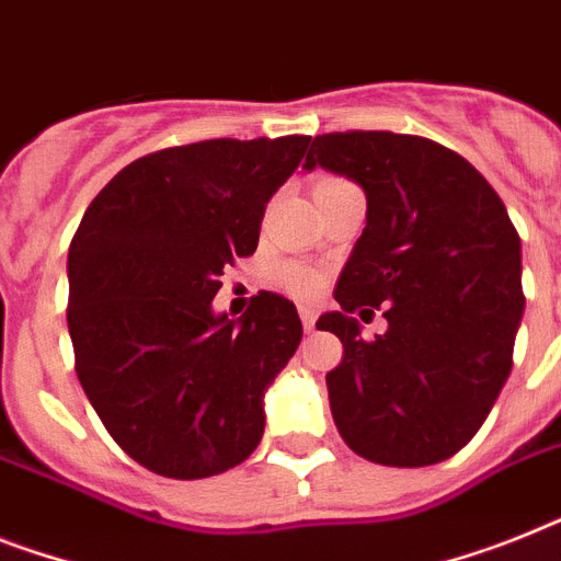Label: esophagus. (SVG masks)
Segmentation results:
<instances>
[{
    "instance_id": "esophagus-1",
    "label": "esophagus",
    "mask_w": 561,
    "mask_h": 561,
    "mask_svg": "<svg viewBox=\"0 0 561 561\" xmlns=\"http://www.w3.org/2000/svg\"><path fill=\"white\" fill-rule=\"evenodd\" d=\"M300 323H304V330H314V321H318V309L314 307H300Z\"/></svg>"
}]
</instances>
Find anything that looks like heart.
Segmentation results:
<instances>
[{
    "label": "heart",
    "instance_id": "heart-1",
    "mask_svg": "<svg viewBox=\"0 0 561 561\" xmlns=\"http://www.w3.org/2000/svg\"><path fill=\"white\" fill-rule=\"evenodd\" d=\"M323 183H330V180H323ZM272 284L277 289L289 291L295 298H314L323 286V275L307 263H277L275 270H272Z\"/></svg>",
    "mask_w": 561,
    "mask_h": 561
}]
</instances>
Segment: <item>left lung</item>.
<instances>
[{
    "label": "left lung",
    "mask_w": 561,
    "mask_h": 561,
    "mask_svg": "<svg viewBox=\"0 0 561 561\" xmlns=\"http://www.w3.org/2000/svg\"><path fill=\"white\" fill-rule=\"evenodd\" d=\"M307 169L346 174L367 194L335 300L318 318L344 344L327 373L350 450L387 467H427L479 433L513 367L525 312L522 243L502 197L465 157L415 134L314 137ZM383 308V336L353 311Z\"/></svg>",
    "instance_id": "1"
}]
</instances>
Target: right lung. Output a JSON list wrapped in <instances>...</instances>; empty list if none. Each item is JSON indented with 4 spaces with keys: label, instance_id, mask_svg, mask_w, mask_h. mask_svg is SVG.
Segmentation results:
<instances>
[{
    "label": "right lung",
    "instance_id": "1",
    "mask_svg": "<svg viewBox=\"0 0 561 561\" xmlns=\"http://www.w3.org/2000/svg\"><path fill=\"white\" fill-rule=\"evenodd\" d=\"M309 137L203 140L125 165L68 249L73 367L111 438L165 479H206L252 456L263 392L304 335L295 304L257 291L211 312L220 275L257 249L272 194Z\"/></svg>",
    "mask_w": 561,
    "mask_h": 561
}]
</instances>
